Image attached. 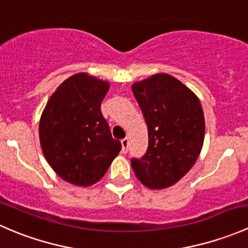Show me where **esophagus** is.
<instances>
[{
    "label": "esophagus",
    "instance_id": "esophagus-1",
    "mask_svg": "<svg viewBox=\"0 0 248 248\" xmlns=\"http://www.w3.org/2000/svg\"><path fill=\"white\" fill-rule=\"evenodd\" d=\"M121 145H122V152H124V154H126V152L128 151V145H129L128 138L122 139L121 140Z\"/></svg>",
    "mask_w": 248,
    "mask_h": 248
}]
</instances>
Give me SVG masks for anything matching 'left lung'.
Returning <instances> with one entry per match:
<instances>
[{
    "label": "left lung",
    "instance_id": "8db88e82",
    "mask_svg": "<svg viewBox=\"0 0 248 248\" xmlns=\"http://www.w3.org/2000/svg\"><path fill=\"white\" fill-rule=\"evenodd\" d=\"M149 132V147L131 161L138 180L150 189L168 188L194 166L205 137L201 101L170 74L158 73L132 85Z\"/></svg>",
    "mask_w": 248,
    "mask_h": 248
}]
</instances>
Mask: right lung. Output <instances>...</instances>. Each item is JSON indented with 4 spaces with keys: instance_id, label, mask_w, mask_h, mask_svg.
Instances as JSON below:
<instances>
[{
    "instance_id": "right-lung-1",
    "label": "right lung",
    "mask_w": 248,
    "mask_h": 248,
    "mask_svg": "<svg viewBox=\"0 0 248 248\" xmlns=\"http://www.w3.org/2000/svg\"><path fill=\"white\" fill-rule=\"evenodd\" d=\"M110 84L78 73L64 80L47 101L39 120V141L49 166L72 185L98 182L119 155L101 111Z\"/></svg>"
}]
</instances>
